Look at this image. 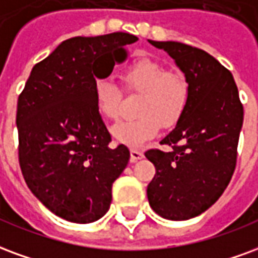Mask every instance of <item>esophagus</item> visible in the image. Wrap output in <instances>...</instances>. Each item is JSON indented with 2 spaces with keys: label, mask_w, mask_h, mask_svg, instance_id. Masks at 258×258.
<instances>
[{
  "label": "esophagus",
  "mask_w": 258,
  "mask_h": 258,
  "mask_svg": "<svg viewBox=\"0 0 258 258\" xmlns=\"http://www.w3.org/2000/svg\"><path fill=\"white\" fill-rule=\"evenodd\" d=\"M144 154L137 148H131V162H137L139 159H143Z\"/></svg>",
  "instance_id": "obj_1"
}]
</instances>
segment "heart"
I'll list each match as a JSON object with an SVG mask.
<instances>
[{
	"label": "heart",
	"instance_id": "heart-1",
	"mask_svg": "<svg viewBox=\"0 0 258 258\" xmlns=\"http://www.w3.org/2000/svg\"><path fill=\"white\" fill-rule=\"evenodd\" d=\"M121 80L127 92L142 93L135 119L119 122L112 127L118 143L140 147L151 140L161 127L173 126L183 116L189 99V85L181 73L166 71L162 64L142 59L122 71ZM97 111L108 121H116L121 114L122 90L110 80L95 82Z\"/></svg>",
	"mask_w": 258,
	"mask_h": 258
}]
</instances>
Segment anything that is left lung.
<instances>
[{
	"label": "left lung",
	"instance_id": "1",
	"mask_svg": "<svg viewBox=\"0 0 258 258\" xmlns=\"http://www.w3.org/2000/svg\"><path fill=\"white\" fill-rule=\"evenodd\" d=\"M184 73L189 99L183 116L161 144L148 150L155 166L147 187L152 210L168 220L197 217L221 197L232 177L243 123L234 77L208 52L174 41H150Z\"/></svg>",
	"mask_w": 258,
	"mask_h": 258
}]
</instances>
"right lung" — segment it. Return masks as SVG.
Segmentation results:
<instances>
[{
  "label": "right lung",
  "mask_w": 258,
  "mask_h": 258,
  "mask_svg": "<svg viewBox=\"0 0 258 258\" xmlns=\"http://www.w3.org/2000/svg\"><path fill=\"white\" fill-rule=\"evenodd\" d=\"M137 39L127 33L66 39L34 66L19 96V163L26 184L45 208L71 223H93L107 213L112 183L129 162L126 146L110 147L95 82L126 59L125 46Z\"/></svg>",
  "instance_id": "add662e5"
}]
</instances>
